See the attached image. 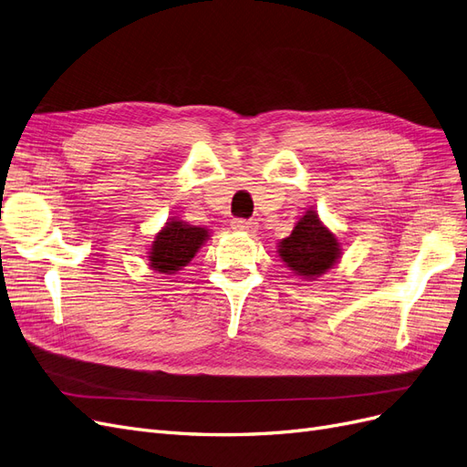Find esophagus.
Listing matches in <instances>:
<instances>
[{
    "label": "esophagus",
    "instance_id": "1",
    "mask_svg": "<svg viewBox=\"0 0 467 467\" xmlns=\"http://www.w3.org/2000/svg\"><path fill=\"white\" fill-rule=\"evenodd\" d=\"M232 228H234V230H239V232H249V234H253V232L257 230V222L245 220V218H234V220H232Z\"/></svg>",
    "mask_w": 467,
    "mask_h": 467
}]
</instances>
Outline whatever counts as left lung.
Masks as SVG:
<instances>
[{"mask_svg": "<svg viewBox=\"0 0 467 467\" xmlns=\"http://www.w3.org/2000/svg\"><path fill=\"white\" fill-rule=\"evenodd\" d=\"M280 257L292 271L300 276L314 278L323 275L338 259L337 237L323 228L316 212H306V216L296 223L290 237L280 242Z\"/></svg>", "mask_w": 467, "mask_h": 467, "instance_id": "left-lung-1", "label": "left lung"}]
</instances>
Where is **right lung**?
Wrapping results in <instances>:
<instances>
[{
    "label": "right lung",
    "instance_id": "add662e5",
    "mask_svg": "<svg viewBox=\"0 0 467 467\" xmlns=\"http://www.w3.org/2000/svg\"><path fill=\"white\" fill-rule=\"evenodd\" d=\"M208 237L206 230L192 228L185 222H169L155 237L150 263L160 273H175L185 266Z\"/></svg>",
    "mask_w": 467,
    "mask_h": 467
}]
</instances>
